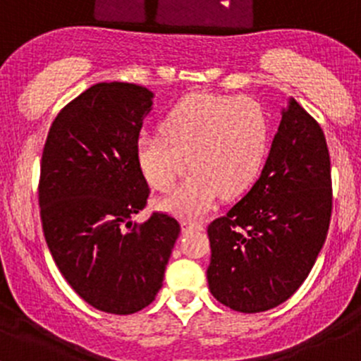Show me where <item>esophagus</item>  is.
<instances>
[{
	"label": "esophagus",
	"mask_w": 361,
	"mask_h": 361,
	"mask_svg": "<svg viewBox=\"0 0 361 361\" xmlns=\"http://www.w3.org/2000/svg\"><path fill=\"white\" fill-rule=\"evenodd\" d=\"M180 227L182 232H191V231H203V224L195 222V220H180Z\"/></svg>",
	"instance_id": "1"
}]
</instances>
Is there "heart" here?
<instances>
[{
  "mask_svg": "<svg viewBox=\"0 0 361 361\" xmlns=\"http://www.w3.org/2000/svg\"><path fill=\"white\" fill-rule=\"evenodd\" d=\"M269 117L258 102L192 92L166 114L161 130L137 135L135 154L146 180L170 191L189 165L184 184L160 203L179 216H197L220 195L243 191L265 160Z\"/></svg>",
  "mask_w": 361,
  "mask_h": 361,
  "instance_id": "obj_1",
  "label": "heart"
}]
</instances>
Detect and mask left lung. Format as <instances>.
Returning <instances> with one entry per match:
<instances>
[{"instance_id":"8db88e82","label":"left lung","mask_w":361,"mask_h":361,"mask_svg":"<svg viewBox=\"0 0 361 361\" xmlns=\"http://www.w3.org/2000/svg\"><path fill=\"white\" fill-rule=\"evenodd\" d=\"M258 180L208 226V288L235 312L289 300L315 265L332 213L331 158L317 120L289 98Z\"/></svg>"}]
</instances>
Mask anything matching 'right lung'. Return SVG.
<instances>
[{"mask_svg":"<svg viewBox=\"0 0 361 361\" xmlns=\"http://www.w3.org/2000/svg\"><path fill=\"white\" fill-rule=\"evenodd\" d=\"M153 98L135 84H94L58 114L42 151L46 244L72 289L115 315L153 303L180 234L165 213L130 220L149 195L135 141Z\"/></svg>","mask_w":361,"mask_h":361,"instance_id":"add662e5","label":"right lung"}]
</instances>
